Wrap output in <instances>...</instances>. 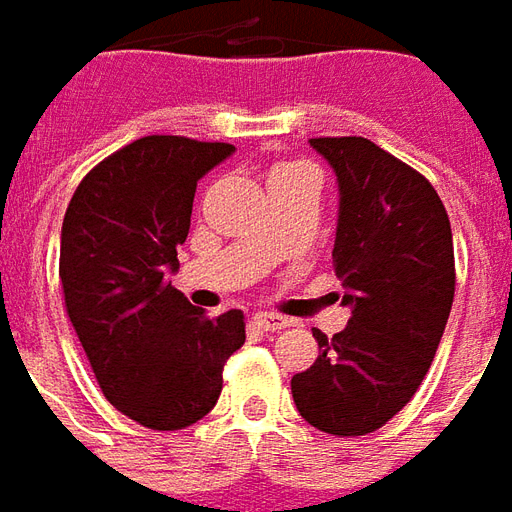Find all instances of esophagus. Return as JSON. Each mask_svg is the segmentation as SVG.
<instances>
[{
	"mask_svg": "<svg viewBox=\"0 0 512 512\" xmlns=\"http://www.w3.org/2000/svg\"><path fill=\"white\" fill-rule=\"evenodd\" d=\"M253 322H256L262 331H284V328H289V325H292V320H289V317H278V314H267V311L256 314V317H253Z\"/></svg>",
	"mask_w": 512,
	"mask_h": 512,
	"instance_id": "esophagus-1",
	"label": "esophagus"
}]
</instances>
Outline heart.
Listing matches in <instances>:
<instances>
[{
  "label": "heart",
  "instance_id": "1",
  "mask_svg": "<svg viewBox=\"0 0 512 512\" xmlns=\"http://www.w3.org/2000/svg\"><path fill=\"white\" fill-rule=\"evenodd\" d=\"M292 168H300V165H275V168L270 170V176H278V173H284V170H292Z\"/></svg>",
  "mask_w": 512,
  "mask_h": 512
}]
</instances>
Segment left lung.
Listing matches in <instances>:
<instances>
[{
    "label": "left lung",
    "mask_w": 512,
    "mask_h": 512,
    "mask_svg": "<svg viewBox=\"0 0 512 512\" xmlns=\"http://www.w3.org/2000/svg\"><path fill=\"white\" fill-rule=\"evenodd\" d=\"M339 176L333 273L350 322L292 378L300 416L328 436L375 433L422 386L455 297L447 209L419 170L366 137H311Z\"/></svg>",
    "instance_id": "1"
}]
</instances>
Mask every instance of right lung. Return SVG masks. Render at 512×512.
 Instances as JSON below:
<instances>
[{"label": "right lung", "instance_id": "add662e5", "mask_svg": "<svg viewBox=\"0 0 512 512\" xmlns=\"http://www.w3.org/2000/svg\"><path fill=\"white\" fill-rule=\"evenodd\" d=\"M234 151L148 134L101 159L65 209L60 284L104 397L148 430H184L215 408L245 314L206 317L168 281L190 234L198 179Z\"/></svg>", "mask_w": 512, "mask_h": 512}]
</instances>
